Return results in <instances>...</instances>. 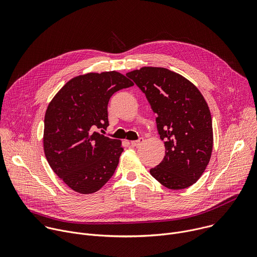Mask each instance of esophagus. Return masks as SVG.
<instances>
[{"mask_svg": "<svg viewBox=\"0 0 257 257\" xmlns=\"http://www.w3.org/2000/svg\"><path fill=\"white\" fill-rule=\"evenodd\" d=\"M143 141H144L143 137H139V139H138V140H134V141H131V145H133V146H138V145H140V144H141Z\"/></svg>", "mask_w": 257, "mask_h": 257, "instance_id": "34e87169", "label": "esophagus"}]
</instances>
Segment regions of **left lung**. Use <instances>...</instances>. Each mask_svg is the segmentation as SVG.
<instances>
[{"instance_id": "1", "label": "left lung", "mask_w": 257, "mask_h": 257, "mask_svg": "<svg viewBox=\"0 0 257 257\" xmlns=\"http://www.w3.org/2000/svg\"><path fill=\"white\" fill-rule=\"evenodd\" d=\"M141 89L153 111L165 141L162 163L151 175L169 189L179 190L201 177L212 152V123L200 91L177 73L158 67H143L126 74Z\"/></svg>"}]
</instances>
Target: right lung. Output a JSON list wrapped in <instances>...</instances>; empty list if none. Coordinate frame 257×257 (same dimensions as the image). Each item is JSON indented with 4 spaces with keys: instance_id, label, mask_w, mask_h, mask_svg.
<instances>
[{
    "instance_id": "add662e5",
    "label": "right lung",
    "mask_w": 257,
    "mask_h": 257,
    "mask_svg": "<svg viewBox=\"0 0 257 257\" xmlns=\"http://www.w3.org/2000/svg\"><path fill=\"white\" fill-rule=\"evenodd\" d=\"M133 85L116 71L88 73L68 81L50 102L45 116L44 150L53 171L74 191L99 190L114 175L124 149L101 135L108 126L111 96Z\"/></svg>"
}]
</instances>
